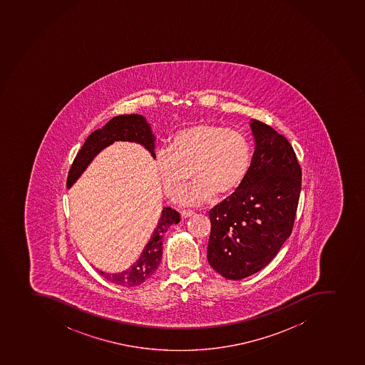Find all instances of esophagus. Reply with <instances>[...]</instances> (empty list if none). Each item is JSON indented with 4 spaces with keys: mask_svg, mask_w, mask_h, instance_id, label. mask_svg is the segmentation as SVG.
Masks as SVG:
<instances>
[{
    "mask_svg": "<svg viewBox=\"0 0 365 365\" xmlns=\"http://www.w3.org/2000/svg\"><path fill=\"white\" fill-rule=\"evenodd\" d=\"M194 211L191 210H183L181 211V217L183 218V220H185V218L191 217V216H194Z\"/></svg>",
    "mask_w": 365,
    "mask_h": 365,
    "instance_id": "esophagus-1",
    "label": "esophagus"
}]
</instances>
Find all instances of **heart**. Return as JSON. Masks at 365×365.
<instances>
[{
  "instance_id": "1",
  "label": "heart",
  "mask_w": 365,
  "mask_h": 365,
  "mask_svg": "<svg viewBox=\"0 0 365 365\" xmlns=\"http://www.w3.org/2000/svg\"><path fill=\"white\" fill-rule=\"evenodd\" d=\"M252 163V145L247 136L221 124H192L176 131L169 147L155 153V164L164 192L178 200L187 183L192 184L182 197L187 205H202L214 198L234 194L245 181Z\"/></svg>"
}]
</instances>
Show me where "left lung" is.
<instances>
[{"label":"left lung","mask_w":365,"mask_h":365,"mask_svg":"<svg viewBox=\"0 0 365 365\" xmlns=\"http://www.w3.org/2000/svg\"><path fill=\"white\" fill-rule=\"evenodd\" d=\"M256 150L241 187L209 211L207 262L227 279L267 267L294 227L302 168L294 148L268 124L254 120Z\"/></svg>","instance_id":"1"}]
</instances>
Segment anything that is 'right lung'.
<instances>
[{
  "mask_svg": "<svg viewBox=\"0 0 365 365\" xmlns=\"http://www.w3.org/2000/svg\"><path fill=\"white\" fill-rule=\"evenodd\" d=\"M114 140H129L142 144L150 151L155 158V138L145 118L136 114L120 115L111 118L103 128L97 129L88 136L68 173V187H71L76 181L91 160L103 148L114 143ZM178 222L180 214L178 211L171 207H164L161 220L158 221V227L151 235L150 241L144 247L138 261L130 268L120 274H106L103 271H100L101 276L110 283L120 287H138L148 281L161 263L162 238L164 232L168 230V227L178 225Z\"/></svg>",
  "mask_w": 365,
  "mask_h": 365,
  "instance_id": "add662e5",
  "label": "right lung"
}]
</instances>
